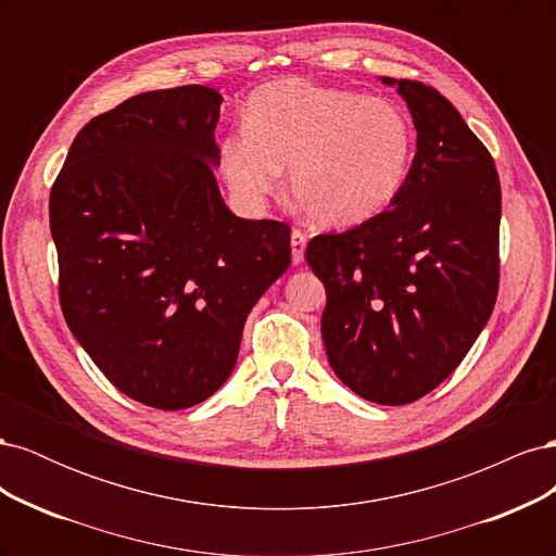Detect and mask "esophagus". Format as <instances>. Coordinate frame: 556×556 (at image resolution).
Returning a JSON list of instances; mask_svg holds the SVG:
<instances>
[{
	"instance_id": "1",
	"label": "esophagus",
	"mask_w": 556,
	"mask_h": 556,
	"mask_svg": "<svg viewBox=\"0 0 556 556\" xmlns=\"http://www.w3.org/2000/svg\"><path fill=\"white\" fill-rule=\"evenodd\" d=\"M292 262L299 266L301 262H304V252H306V243H308V239H306V233L301 231V229H292Z\"/></svg>"
}]
</instances>
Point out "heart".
Masks as SVG:
<instances>
[{"label": "heart", "instance_id": "heart-1", "mask_svg": "<svg viewBox=\"0 0 556 556\" xmlns=\"http://www.w3.org/2000/svg\"><path fill=\"white\" fill-rule=\"evenodd\" d=\"M413 148L396 104L288 78L252 92L243 127L220 141V172L243 204L260 206L290 164V192L308 220L355 227L399 197Z\"/></svg>", "mask_w": 556, "mask_h": 556}]
</instances>
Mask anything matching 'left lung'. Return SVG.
Wrapping results in <instances>:
<instances>
[{"instance_id": "obj_1", "label": "left lung", "mask_w": 556, "mask_h": 556, "mask_svg": "<svg viewBox=\"0 0 556 556\" xmlns=\"http://www.w3.org/2000/svg\"><path fill=\"white\" fill-rule=\"evenodd\" d=\"M406 99L417 153L390 208L319 233L306 262L325 282L333 374L380 406L429 394L462 364L498 294L501 182L490 150L425 83L380 78Z\"/></svg>"}]
</instances>
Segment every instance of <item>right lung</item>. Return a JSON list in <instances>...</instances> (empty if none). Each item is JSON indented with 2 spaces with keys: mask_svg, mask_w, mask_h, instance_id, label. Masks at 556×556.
I'll list each match as a JSON object with an SVG mask.
<instances>
[{
  "mask_svg": "<svg viewBox=\"0 0 556 556\" xmlns=\"http://www.w3.org/2000/svg\"><path fill=\"white\" fill-rule=\"evenodd\" d=\"M223 94L153 90L83 127L50 190L66 325L117 390L180 410L220 390L245 317L288 271L290 227L217 190Z\"/></svg>",
  "mask_w": 556,
  "mask_h": 556,
  "instance_id": "1",
  "label": "right lung"
}]
</instances>
